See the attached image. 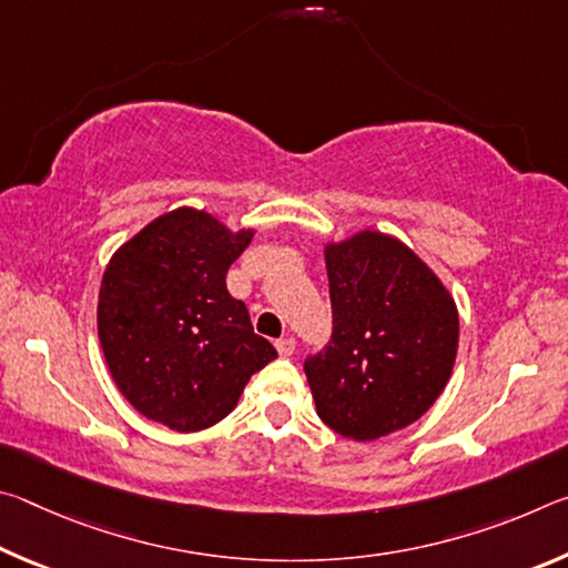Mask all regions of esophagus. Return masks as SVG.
<instances>
[{
    "instance_id": "obj_1",
    "label": "esophagus",
    "mask_w": 568,
    "mask_h": 568,
    "mask_svg": "<svg viewBox=\"0 0 568 568\" xmlns=\"http://www.w3.org/2000/svg\"><path fill=\"white\" fill-rule=\"evenodd\" d=\"M275 348L281 355H291L295 351V338L293 335H285V338H277L275 341Z\"/></svg>"
}]
</instances>
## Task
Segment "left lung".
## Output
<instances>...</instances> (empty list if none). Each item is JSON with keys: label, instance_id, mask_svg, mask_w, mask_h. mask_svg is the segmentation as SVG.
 <instances>
[{"label": "left lung", "instance_id": "left-lung-1", "mask_svg": "<svg viewBox=\"0 0 568 568\" xmlns=\"http://www.w3.org/2000/svg\"><path fill=\"white\" fill-rule=\"evenodd\" d=\"M333 333L305 358L325 426L355 440L406 428L454 371V297L410 247L373 230L325 247Z\"/></svg>", "mask_w": 568, "mask_h": 568}]
</instances>
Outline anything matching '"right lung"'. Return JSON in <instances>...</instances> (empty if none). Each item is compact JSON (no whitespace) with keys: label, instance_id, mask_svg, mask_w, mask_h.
Masks as SVG:
<instances>
[{"label":"right lung","instance_id":"obj_1","mask_svg":"<svg viewBox=\"0 0 568 568\" xmlns=\"http://www.w3.org/2000/svg\"><path fill=\"white\" fill-rule=\"evenodd\" d=\"M253 230L180 207L140 230L102 275L98 331L122 396L180 434L223 420L277 351L253 331L225 275Z\"/></svg>","mask_w":568,"mask_h":568}]
</instances>
